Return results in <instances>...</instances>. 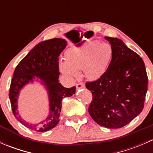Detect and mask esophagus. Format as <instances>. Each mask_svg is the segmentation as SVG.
Listing matches in <instances>:
<instances>
[{
	"label": "esophagus",
	"mask_w": 153,
	"mask_h": 153,
	"mask_svg": "<svg viewBox=\"0 0 153 153\" xmlns=\"http://www.w3.org/2000/svg\"><path fill=\"white\" fill-rule=\"evenodd\" d=\"M84 87V83H78V84H76V89H81V88H83Z\"/></svg>",
	"instance_id": "1"
}]
</instances>
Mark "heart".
<instances>
[{
    "label": "heart",
    "mask_w": 153,
    "mask_h": 153,
    "mask_svg": "<svg viewBox=\"0 0 153 153\" xmlns=\"http://www.w3.org/2000/svg\"><path fill=\"white\" fill-rule=\"evenodd\" d=\"M112 48L106 43L90 42L81 47L71 48L65 53V61H60V70L70 79L78 77V69H84L89 79L101 76L112 58Z\"/></svg>",
    "instance_id": "heart-1"
}]
</instances>
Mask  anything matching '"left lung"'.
Masks as SVG:
<instances>
[{
	"label": "left lung",
	"mask_w": 153,
	"mask_h": 153,
	"mask_svg": "<svg viewBox=\"0 0 153 153\" xmlns=\"http://www.w3.org/2000/svg\"><path fill=\"white\" fill-rule=\"evenodd\" d=\"M112 47V60L98 79L86 83L92 100L89 113L98 124L118 129L130 123L143 110L148 77L142 58L118 38L105 37Z\"/></svg>",
	"instance_id": "1"
}]
</instances>
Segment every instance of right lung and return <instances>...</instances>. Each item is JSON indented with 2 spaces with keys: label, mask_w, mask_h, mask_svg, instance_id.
<instances>
[{
  "label": "right lung",
  "mask_w": 153,
  "mask_h": 153,
  "mask_svg": "<svg viewBox=\"0 0 153 153\" xmlns=\"http://www.w3.org/2000/svg\"><path fill=\"white\" fill-rule=\"evenodd\" d=\"M67 46L61 38H53L37 44L17 65L11 81L10 96L12 113L18 121L26 127L44 132L56 126L62 106V100L72 96L75 86L64 87L59 82V56ZM39 78L46 86L50 97V114L47 119L39 124H30L22 120L16 110V101L19 90L27 83Z\"/></svg>",
  "instance_id": "right-lung-1"
}]
</instances>
